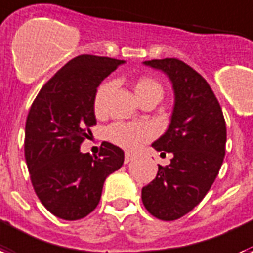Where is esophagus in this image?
<instances>
[{
  "label": "esophagus",
  "mask_w": 253,
  "mask_h": 253,
  "mask_svg": "<svg viewBox=\"0 0 253 253\" xmlns=\"http://www.w3.org/2000/svg\"><path fill=\"white\" fill-rule=\"evenodd\" d=\"M132 159H134V155H132V154H128V152H126V154H125V163H130L131 161H132Z\"/></svg>",
  "instance_id": "esophagus-1"
}]
</instances>
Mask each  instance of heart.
<instances>
[{"mask_svg": "<svg viewBox=\"0 0 253 253\" xmlns=\"http://www.w3.org/2000/svg\"><path fill=\"white\" fill-rule=\"evenodd\" d=\"M113 82H105L98 87L94 96V111L96 115L105 114L106 102L113 91ZM134 92L138 101L140 102L146 98H155L158 101H161L165 91L159 81L152 77L143 75L134 82ZM107 136L113 143L119 147L125 148L127 151H135L155 136V128L150 123L118 122L109 127Z\"/></svg>", "mask_w": 253, "mask_h": 253, "instance_id": "obj_1", "label": "heart"}]
</instances>
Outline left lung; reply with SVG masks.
Instances as JSON below:
<instances>
[{
	"label": "left lung",
	"mask_w": 253,
	"mask_h": 253,
	"mask_svg": "<svg viewBox=\"0 0 253 253\" xmlns=\"http://www.w3.org/2000/svg\"><path fill=\"white\" fill-rule=\"evenodd\" d=\"M144 65L169 75L175 105L169 128L152 143L172 159L158 167L157 178L142 188V200L152 216L176 220L202 202L216 179L225 155V121L207 81L187 63L165 58Z\"/></svg>",
	"instance_id": "1"
}]
</instances>
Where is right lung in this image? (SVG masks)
I'll use <instances>...</instances> for the list:
<instances>
[{"label":"right lung","mask_w":253,"mask_h":253,"mask_svg":"<svg viewBox=\"0 0 253 253\" xmlns=\"http://www.w3.org/2000/svg\"><path fill=\"white\" fill-rule=\"evenodd\" d=\"M125 61L82 54L50 78L29 110L25 159L38 199L57 217L78 220L95 210L125 152L105 142L98 157L80 151L96 123V87Z\"/></svg>","instance_id":"1"}]
</instances>
